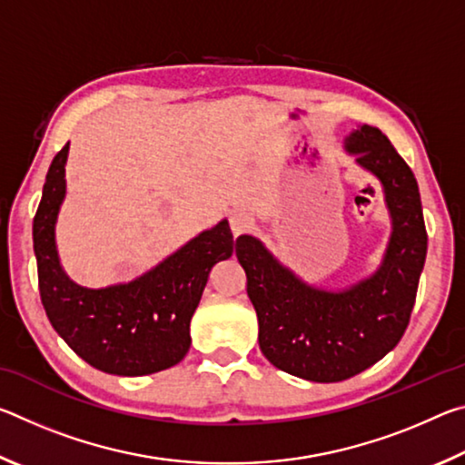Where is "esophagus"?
Here are the masks:
<instances>
[{"label": "esophagus", "mask_w": 465, "mask_h": 465, "mask_svg": "<svg viewBox=\"0 0 465 465\" xmlns=\"http://www.w3.org/2000/svg\"><path fill=\"white\" fill-rule=\"evenodd\" d=\"M252 223H254V219H252V215L246 213V211H235V213H232L230 217V227L235 238L242 233H246L252 227Z\"/></svg>", "instance_id": "esophagus-1"}]
</instances>
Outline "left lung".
Here are the masks:
<instances>
[{"mask_svg": "<svg viewBox=\"0 0 465 465\" xmlns=\"http://www.w3.org/2000/svg\"><path fill=\"white\" fill-rule=\"evenodd\" d=\"M344 149L380 180L391 217L388 250L371 277L342 291L318 289L295 277L261 240H235L262 355L281 371L318 383L349 380L400 342L427 258L419 184L402 155L369 124L352 131Z\"/></svg>", "mask_w": 465, "mask_h": 465, "instance_id": "left-lung-1", "label": "left lung"}]
</instances>
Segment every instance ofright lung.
Instances as JSON below:
<instances>
[{
	"label": "right lung",
	"instance_id": "add662e5",
	"mask_svg": "<svg viewBox=\"0 0 465 465\" xmlns=\"http://www.w3.org/2000/svg\"><path fill=\"white\" fill-rule=\"evenodd\" d=\"M69 143L53 157L33 223L38 289L46 318L85 363L113 375H149L180 363L191 349V318L209 272L232 256L227 219L193 238L139 279L85 289L67 277L54 246L65 199Z\"/></svg>",
	"mask_w": 465,
	"mask_h": 465
}]
</instances>
